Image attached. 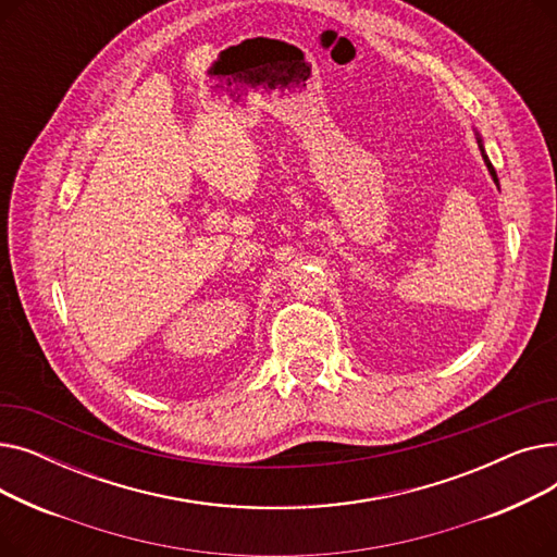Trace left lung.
<instances>
[{"mask_svg": "<svg viewBox=\"0 0 557 557\" xmlns=\"http://www.w3.org/2000/svg\"><path fill=\"white\" fill-rule=\"evenodd\" d=\"M479 149H481V156H483V160H485V166H487V171H490V175H492V181H494V185L499 187V178H496V171H494V166H492V162L487 160V156H485V149H483V141H481V137H479Z\"/></svg>", "mask_w": 557, "mask_h": 557, "instance_id": "1", "label": "left lung"}]
</instances>
